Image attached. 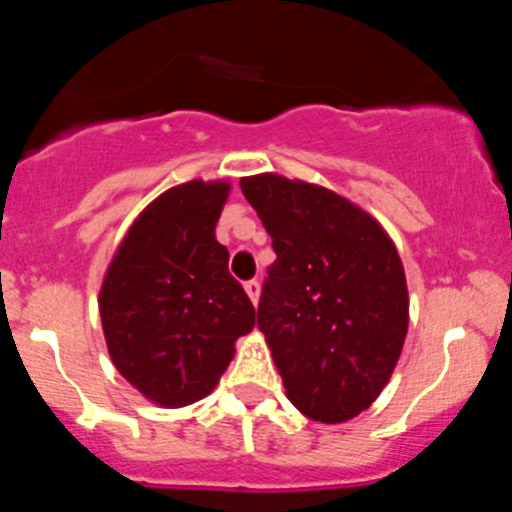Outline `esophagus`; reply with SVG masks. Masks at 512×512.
Instances as JSON below:
<instances>
[{
  "label": "esophagus",
  "instance_id": "obj_1",
  "mask_svg": "<svg viewBox=\"0 0 512 512\" xmlns=\"http://www.w3.org/2000/svg\"><path fill=\"white\" fill-rule=\"evenodd\" d=\"M243 287H246V295L251 297L253 305H259V295H261V284H259V279H248V282L243 284Z\"/></svg>",
  "mask_w": 512,
  "mask_h": 512
}]
</instances>
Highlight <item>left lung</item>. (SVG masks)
I'll return each instance as SVG.
<instances>
[{
  "label": "left lung",
  "mask_w": 512,
  "mask_h": 512,
  "mask_svg": "<svg viewBox=\"0 0 512 512\" xmlns=\"http://www.w3.org/2000/svg\"><path fill=\"white\" fill-rule=\"evenodd\" d=\"M277 261L259 300L284 390L302 415L343 423L390 382L408 333L395 243L346 197L277 174L241 179Z\"/></svg>",
  "instance_id": "left-lung-1"
}]
</instances>
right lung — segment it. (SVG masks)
I'll list each match as a JSON object with an SVG mask.
<instances>
[{"mask_svg":"<svg viewBox=\"0 0 512 512\" xmlns=\"http://www.w3.org/2000/svg\"><path fill=\"white\" fill-rule=\"evenodd\" d=\"M228 184L187 182L140 212L102 292L104 338L117 372L164 408L215 390L256 310L215 238Z\"/></svg>","mask_w":512,"mask_h":512,"instance_id":"1","label":"right lung"}]
</instances>
